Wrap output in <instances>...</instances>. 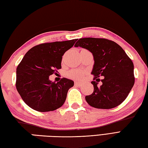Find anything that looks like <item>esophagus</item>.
<instances>
[{"instance_id":"34e87169","label":"esophagus","mask_w":148,"mask_h":148,"mask_svg":"<svg viewBox=\"0 0 148 148\" xmlns=\"http://www.w3.org/2000/svg\"><path fill=\"white\" fill-rule=\"evenodd\" d=\"M80 84H80V82H77V81H75V86H80Z\"/></svg>"}]
</instances>
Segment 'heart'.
<instances>
[{
  "mask_svg": "<svg viewBox=\"0 0 148 148\" xmlns=\"http://www.w3.org/2000/svg\"><path fill=\"white\" fill-rule=\"evenodd\" d=\"M84 75V72L80 69H74V70H71L68 73V77L71 79H73L75 80H80L82 79Z\"/></svg>",
  "mask_w": 148,
  "mask_h": 148,
  "instance_id": "obj_1",
  "label": "heart"
}]
</instances>
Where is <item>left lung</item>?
<instances>
[{
	"instance_id": "left-lung-1",
	"label": "left lung",
	"mask_w": 148,
	"mask_h": 148,
	"mask_svg": "<svg viewBox=\"0 0 148 148\" xmlns=\"http://www.w3.org/2000/svg\"><path fill=\"white\" fill-rule=\"evenodd\" d=\"M82 47L91 52L94 65V90L86 96L91 106L111 109L118 106L126 99L135 83L134 65L124 50L112 40L99 38H80L75 47ZM100 76L103 79L100 80ZM101 81V86L98 84Z\"/></svg>"
}]
</instances>
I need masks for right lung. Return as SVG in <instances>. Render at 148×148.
I'll return each mask as SVG.
<instances>
[{"instance_id":"right-lung-1","label":"right lung","mask_w":148,"mask_h":148,"mask_svg":"<svg viewBox=\"0 0 148 148\" xmlns=\"http://www.w3.org/2000/svg\"><path fill=\"white\" fill-rule=\"evenodd\" d=\"M77 39L38 44L27 51L16 68V88L24 102L40 112L54 111L66 99L73 80L62 78L57 83L49 79L61 68L64 53Z\"/></svg>"}]
</instances>
